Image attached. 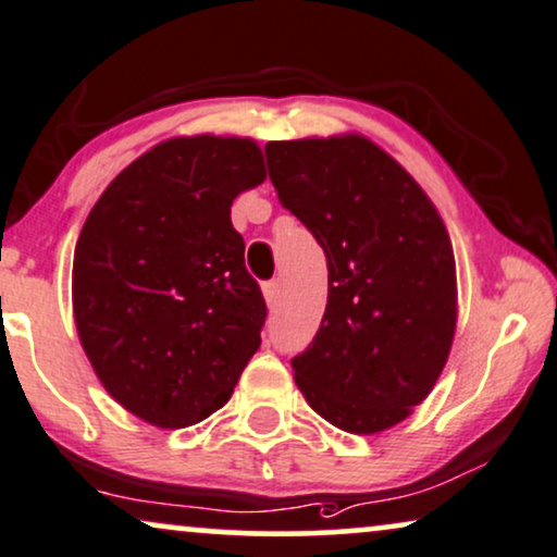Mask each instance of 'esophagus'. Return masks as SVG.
Returning a JSON list of instances; mask_svg holds the SVG:
<instances>
[{
	"mask_svg": "<svg viewBox=\"0 0 557 557\" xmlns=\"http://www.w3.org/2000/svg\"><path fill=\"white\" fill-rule=\"evenodd\" d=\"M278 292H281V284H278L276 278L265 281V284H263V296H265V301H269V307H273L278 301Z\"/></svg>",
	"mask_w": 557,
	"mask_h": 557,
	"instance_id": "esophagus-1",
	"label": "esophagus"
}]
</instances>
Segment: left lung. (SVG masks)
Wrapping results in <instances>:
<instances>
[{
  "label": "left lung",
  "mask_w": 557,
  "mask_h": 557,
  "mask_svg": "<svg viewBox=\"0 0 557 557\" xmlns=\"http://www.w3.org/2000/svg\"><path fill=\"white\" fill-rule=\"evenodd\" d=\"M288 212L327 256V307L292 360L317 414L356 435L407 420L450 356L455 258L422 186L363 135L265 146Z\"/></svg>",
  "instance_id": "1"
}]
</instances>
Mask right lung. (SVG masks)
<instances>
[{"mask_svg": "<svg viewBox=\"0 0 557 557\" xmlns=\"http://www.w3.org/2000/svg\"><path fill=\"white\" fill-rule=\"evenodd\" d=\"M263 178L250 137H171L86 216L71 281L78 341L107 394L156 428L225 407L261 345L265 301L230 207Z\"/></svg>", "mask_w": 557, "mask_h": 557, "instance_id": "add662e5", "label": "right lung"}]
</instances>
